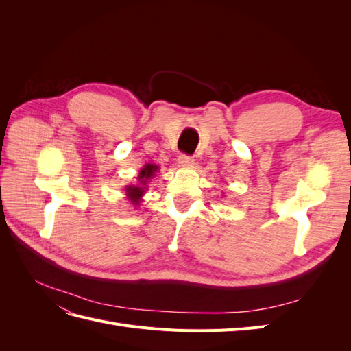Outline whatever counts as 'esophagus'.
I'll return each instance as SVG.
<instances>
[{"label":"esophagus","instance_id":"1","mask_svg":"<svg viewBox=\"0 0 351 351\" xmlns=\"http://www.w3.org/2000/svg\"><path fill=\"white\" fill-rule=\"evenodd\" d=\"M193 162H195V159H193L192 156L184 155V154H182V155L178 156V164H180V165L190 167V165H193Z\"/></svg>","mask_w":351,"mask_h":351}]
</instances>
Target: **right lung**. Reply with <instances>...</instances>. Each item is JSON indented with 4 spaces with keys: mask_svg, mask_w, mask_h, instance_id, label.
<instances>
[{
    "mask_svg": "<svg viewBox=\"0 0 351 351\" xmlns=\"http://www.w3.org/2000/svg\"><path fill=\"white\" fill-rule=\"evenodd\" d=\"M158 168L159 167L155 164H146L139 171V176H137V184L125 186V196L132 202L133 206H139L142 202V196L145 195L147 189V183H149V180L155 176Z\"/></svg>",
    "mask_w": 351,
    "mask_h": 351,
    "instance_id": "add662e5",
    "label": "right lung"
}]
</instances>
